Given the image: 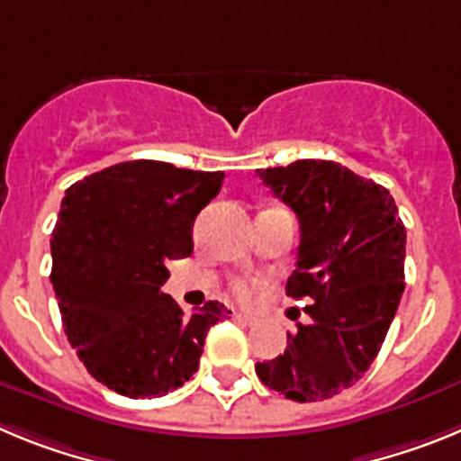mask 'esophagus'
Listing matches in <instances>:
<instances>
[{
    "instance_id": "esophagus-1",
    "label": "esophagus",
    "mask_w": 461,
    "mask_h": 461,
    "mask_svg": "<svg viewBox=\"0 0 461 461\" xmlns=\"http://www.w3.org/2000/svg\"><path fill=\"white\" fill-rule=\"evenodd\" d=\"M233 319L240 321V323H244V325H254L256 321H258L256 316H251V313H244V312H235Z\"/></svg>"
}]
</instances>
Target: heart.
Segmentation results:
<instances>
[{"label":"heart","mask_w":461,"mask_h":461,"mask_svg":"<svg viewBox=\"0 0 461 461\" xmlns=\"http://www.w3.org/2000/svg\"><path fill=\"white\" fill-rule=\"evenodd\" d=\"M256 288H258V281H249V279H238L233 284V295L242 303H249L251 297H254Z\"/></svg>","instance_id":"obj_1"}]
</instances>
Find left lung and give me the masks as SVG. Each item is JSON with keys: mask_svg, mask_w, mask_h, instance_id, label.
Returning <instances> with one entry per match:
<instances>
[{"mask_svg": "<svg viewBox=\"0 0 461 461\" xmlns=\"http://www.w3.org/2000/svg\"><path fill=\"white\" fill-rule=\"evenodd\" d=\"M258 177L300 221L286 293L312 300V323H297L286 351L256 374L293 402H323L351 388L381 351L404 293V223L385 186L335 161L303 158Z\"/></svg>", "mask_w": 461, "mask_h": 461, "instance_id": "1", "label": "left lung"}]
</instances>
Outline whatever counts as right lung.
Returning a JSON list of instances; mask_svg holds the SVG:
<instances>
[{
    "label": "right lung",
    "instance_id": "1",
    "mask_svg": "<svg viewBox=\"0 0 461 461\" xmlns=\"http://www.w3.org/2000/svg\"><path fill=\"white\" fill-rule=\"evenodd\" d=\"M221 170L124 161L67 189L52 230L50 281L68 344L99 383L124 397H164L198 369L217 300L191 316L161 293L168 260L194 251V221Z\"/></svg>",
    "mask_w": 461,
    "mask_h": 461
}]
</instances>
